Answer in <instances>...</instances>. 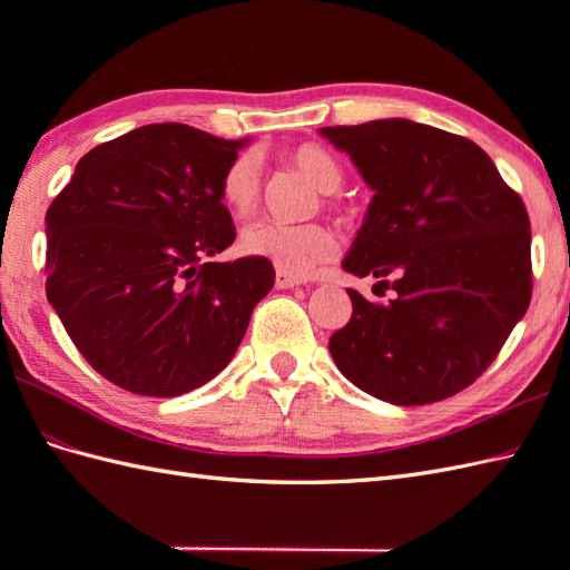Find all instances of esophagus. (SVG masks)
Listing matches in <instances>:
<instances>
[{"mask_svg":"<svg viewBox=\"0 0 570 570\" xmlns=\"http://www.w3.org/2000/svg\"><path fill=\"white\" fill-rule=\"evenodd\" d=\"M301 284V278L288 272H276V288H294Z\"/></svg>","mask_w":570,"mask_h":570,"instance_id":"esophagus-1","label":"esophagus"}]
</instances>
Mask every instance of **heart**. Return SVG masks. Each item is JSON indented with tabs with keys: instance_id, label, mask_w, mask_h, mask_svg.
<instances>
[{
	"instance_id": "1",
	"label": "heart",
	"mask_w": 570,
	"mask_h": 570,
	"mask_svg": "<svg viewBox=\"0 0 570 570\" xmlns=\"http://www.w3.org/2000/svg\"><path fill=\"white\" fill-rule=\"evenodd\" d=\"M284 159L298 174H304L323 193H335L343 184V168L335 156L321 144H298L284 151ZM262 196V164L259 156L245 151L229 159L220 176V198L235 215L245 217L257 208ZM328 208H337L333 198H325ZM239 247L249 257L269 259L288 274H306L313 266L331 259L337 242L325 225H282L274 220L249 223L239 235Z\"/></svg>"
}]
</instances>
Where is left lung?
<instances>
[{
	"instance_id": "left-lung-1",
	"label": "left lung",
	"mask_w": 570,
	"mask_h": 570,
	"mask_svg": "<svg viewBox=\"0 0 570 570\" xmlns=\"http://www.w3.org/2000/svg\"><path fill=\"white\" fill-rule=\"evenodd\" d=\"M374 190L343 262L394 298L355 288L331 335L337 370L399 406L463 392L498 357L531 301V229L519 193L475 141L411 119L323 127Z\"/></svg>"
}]
</instances>
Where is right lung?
<instances>
[{
  "label": "right lung",
  "instance_id": "right-lung-1",
  "mask_svg": "<svg viewBox=\"0 0 570 570\" xmlns=\"http://www.w3.org/2000/svg\"><path fill=\"white\" fill-rule=\"evenodd\" d=\"M245 141L188 125L131 129L82 156L46 210V296L95 372L141 396L198 390L235 357L272 292L235 242L220 176Z\"/></svg>",
  "mask_w": 570,
  "mask_h": 570
}]
</instances>
